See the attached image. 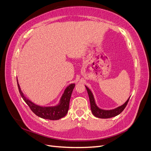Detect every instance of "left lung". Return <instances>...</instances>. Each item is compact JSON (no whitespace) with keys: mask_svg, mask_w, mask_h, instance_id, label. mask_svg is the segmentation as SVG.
Wrapping results in <instances>:
<instances>
[{"mask_svg":"<svg viewBox=\"0 0 151 151\" xmlns=\"http://www.w3.org/2000/svg\"><path fill=\"white\" fill-rule=\"evenodd\" d=\"M86 88L87 89V91H88V93L89 95L91 111H92L94 116L100 118H109L119 115V114H120L123 111V109L125 108L130 99V98L128 99L127 101L123 105H122L121 106L118 107L114 109H111V110H103V109H99L96 106V104L94 101L93 95L92 93H91V91L89 90V89L87 86H86Z\"/></svg>","mask_w":151,"mask_h":151,"instance_id":"1","label":"left lung"}]
</instances>
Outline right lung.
I'll use <instances>...</instances> for the list:
<instances>
[{"mask_svg":"<svg viewBox=\"0 0 151 151\" xmlns=\"http://www.w3.org/2000/svg\"><path fill=\"white\" fill-rule=\"evenodd\" d=\"M17 86L22 98L23 99L25 103L30 108L31 110L36 115L44 118V119L56 120H59L60 118L65 116L67 115L68 110V107H69V102L71 94L72 91L75 87V84H72L67 87L64 91V93H63L62 96L60 103L58 106L53 107H41L40 106H38V105H36L24 96L20 89L19 85L18 83Z\"/></svg>","mask_w":151,"mask_h":151,"instance_id":"add662e5","label":"right lung"}]
</instances>
